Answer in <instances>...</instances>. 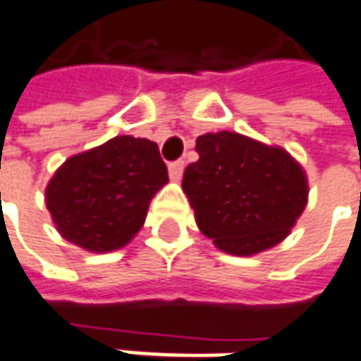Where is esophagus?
<instances>
[{
  "instance_id": "34e87169",
  "label": "esophagus",
  "mask_w": 361,
  "mask_h": 361,
  "mask_svg": "<svg viewBox=\"0 0 361 361\" xmlns=\"http://www.w3.org/2000/svg\"><path fill=\"white\" fill-rule=\"evenodd\" d=\"M183 168H185V164L181 160L178 161H171L170 164V178L173 181H180L181 176H183Z\"/></svg>"
}]
</instances>
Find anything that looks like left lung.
<instances>
[{
  "label": "left lung",
  "instance_id": "left-lung-1",
  "mask_svg": "<svg viewBox=\"0 0 361 361\" xmlns=\"http://www.w3.org/2000/svg\"><path fill=\"white\" fill-rule=\"evenodd\" d=\"M195 152L181 188L217 249L251 257L288 237L308 203V178L286 149L221 130L200 136Z\"/></svg>",
  "mask_w": 361,
  "mask_h": 361
}]
</instances>
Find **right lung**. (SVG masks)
I'll return each mask as SVG.
<instances>
[{
    "label": "right lung",
    "mask_w": 361,
    "mask_h": 361,
    "mask_svg": "<svg viewBox=\"0 0 361 361\" xmlns=\"http://www.w3.org/2000/svg\"><path fill=\"white\" fill-rule=\"evenodd\" d=\"M168 183L158 144L116 136L71 156L45 188L47 209L63 239L88 252L126 247Z\"/></svg>",
    "instance_id": "1"
}]
</instances>
